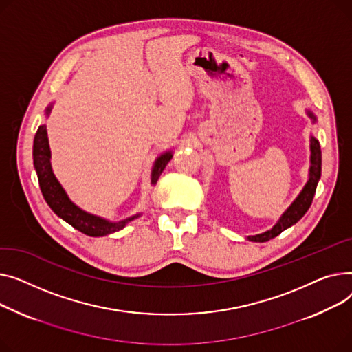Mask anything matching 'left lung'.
<instances>
[{
	"mask_svg": "<svg viewBox=\"0 0 352 352\" xmlns=\"http://www.w3.org/2000/svg\"><path fill=\"white\" fill-rule=\"evenodd\" d=\"M305 113L308 115L309 119L313 120V123L317 122V116L311 111L307 109ZM309 152H311V155H309L308 180L302 188V190L300 192V195L296 197V200L290 206H288V209L281 214L278 221L272 227L270 230L256 236H249L247 240L254 241V243H264V241L272 240L277 237L281 232L287 230L288 227L294 226L307 213L309 206L313 203L317 184L321 177V148H320V142L313 135L309 136Z\"/></svg>",
	"mask_w": 352,
	"mask_h": 352,
	"instance_id": "1",
	"label": "left lung"
}]
</instances>
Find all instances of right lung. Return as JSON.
I'll return each mask as SVG.
<instances>
[{"label": "right lung", "mask_w": 352, "mask_h": 352, "mask_svg": "<svg viewBox=\"0 0 352 352\" xmlns=\"http://www.w3.org/2000/svg\"><path fill=\"white\" fill-rule=\"evenodd\" d=\"M54 103H50V107L45 109V116L48 118L52 111ZM32 157H34V168L38 176L39 188L43 192V196L45 201L48 203L52 212L65 220L68 224H71L74 229L79 230L91 237H102L108 236L115 232L122 230L128 223L138 219L140 216L135 214L128 219H123L119 221H111L108 219H103L100 216L88 213L82 210L79 206H76L69 196L67 195L65 189L62 188V184L58 182V179L54 175L52 164H51V149L48 142V133H47V125H41L35 133L34 138V148H32ZM173 157L172 151H168L156 157L152 173H151V184H156L159 176L168 166V163Z\"/></svg>", "instance_id": "1"}]
</instances>
